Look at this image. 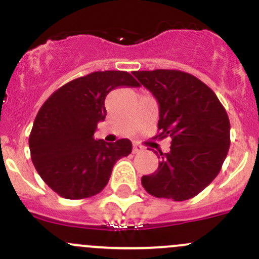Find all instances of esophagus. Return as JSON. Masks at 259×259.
Here are the masks:
<instances>
[{"label": "esophagus", "mask_w": 259, "mask_h": 259, "mask_svg": "<svg viewBox=\"0 0 259 259\" xmlns=\"http://www.w3.org/2000/svg\"><path fill=\"white\" fill-rule=\"evenodd\" d=\"M143 150H144V146L138 144V143H135V144L133 145V153L134 154L140 153V151H143Z\"/></svg>", "instance_id": "1"}]
</instances>
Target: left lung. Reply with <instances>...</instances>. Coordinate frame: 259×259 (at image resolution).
I'll use <instances>...</instances> for the list:
<instances>
[{
	"label": "left lung",
	"mask_w": 259,
	"mask_h": 259,
	"mask_svg": "<svg viewBox=\"0 0 259 259\" xmlns=\"http://www.w3.org/2000/svg\"><path fill=\"white\" fill-rule=\"evenodd\" d=\"M133 75L158 100L156 138L171 139L169 153L159 151L158 169L143 176V187L156 198L190 199L213 182L228 154L226 109L210 88L188 72L160 69Z\"/></svg>",
	"instance_id": "left-lung-1"
}]
</instances>
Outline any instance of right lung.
<instances>
[{"mask_svg": "<svg viewBox=\"0 0 259 259\" xmlns=\"http://www.w3.org/2000/svg\"><path fill=\"white\" fill-rule=\"evenodd\" d=\"M121 86H140L126 71H96L57 89L38 110L28 145L31 159L44 182L66 199L100 193L113 166L132 153V142L94 139L106 116L105 98Z\"/></svg>", "mask_w": 259, "mask_h": 259, "instance_id": "obj_1", "label": "right lung"}]
</instances>
